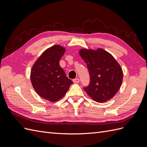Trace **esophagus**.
I'll list each match as a JSON object with an SVG mask.
<instances>
[{
  "label": "esophagus",
  "mask_w": 147,
  "mask_h": 147,
  "mask_svg": "<svg viewBox=\"0 0 147 147\" xmlns=\"http://www.w3.org/2000/svg\"><path fill=\"white\" fill-rule=\"evenodd\" d=\"M73 82L75 83H78L80 82V79L79 78H75L73 80Z\"/></svg>",
  "instance_id": "esophagus-1"
}]
</instances>
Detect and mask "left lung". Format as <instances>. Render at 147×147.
<instances>
[{"instance_id":"left-lung-1","label":"left lung","mask_w":147,"mask_h":147,"mask_svg":"<svg viewBox=\"0 0 147 147\" xmlns=\"http://www.w3.org/2000/svg\"><path fill=\"white\" fill-rule=\"evenodd\" d=\"M79 55L86 63L90 75V83L84 91L94 101L103 103L112 99L121 85L122 68L113 56L97 48L81 49Z\"/></svg>"}]
</instances>
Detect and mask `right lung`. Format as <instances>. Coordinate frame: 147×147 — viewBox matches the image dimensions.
<instances>
[{
	"mask_svg": "<svg viewBox=\"0 0 147 147\" xmlns=\"http://www.w3.org/2000/svg\"><path fill=\"white\" fill-rule=\"evenodd\" d=\"M65 51V48L58 45L47 49L30 70V81L35 91L50 102H56L63 97L73 83L59 65Z\"/></svg>",
	"mask_w": 147,
	"mask_h": 147,
	"instance_id": "add662e5",
	"label": "right lung"
}]
</instances>
